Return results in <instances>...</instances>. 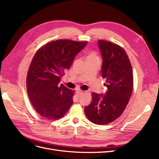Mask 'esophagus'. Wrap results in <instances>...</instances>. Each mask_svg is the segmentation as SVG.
I'll return each instance as SVG.
<instances>
[{
  "label": "esophagus",
  "instance_id": "obj_1",
  "mask_svg": "<svg viewBox=\"0 0 159 159\" xmlns=\"http://www.w3.org/2000/svg\"><path fill=\"white\" fill-rule=\"evenodd\" d=\"M84 93V91H81V90H77L76 91V93L78 94V95H81L82 93Z\"/></svg>",
  "mask_w": 159,
  "mask_h": 159
}]
</instances>
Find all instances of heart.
Wrapping results in <instances>:
<instances>
[{
    "mask_svg": "<svg viewBox=\"0 0 159 159\" xmlns=\"http://www.w3.org/2000/svg\"><path fill=\"white\" fill-rule=\"evenodd\" d=\"M88 57H98V56H97V54H96L95 52H91V54L88 56Z\"/></svg>",
    "mask_w": 159,
    "mask_h": 159,
    "instance_id": "heart-1",
    "label": "heart"
}]
</instances>
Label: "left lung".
Returning <instances> with one entry per match:
<instances>
[{
    "label": "left lung",
    "instance_id": "1",
    "mask_svg": "<svg viewBox=\"0 0 159 159\" xmlns=\"http://www.w3.org/2000/svg\"><path fill=\"white\" fill-rule=\"evenodd\" d=\"M98 42L103 60L101 74L107 90L105 94L91 93L92 101L84 111L90 121L106 125L121 116L127 107L133 89V70L123 48L106 40Z\"/></svg>",
    "mask_w": 159,
    "mask_h": 159
}]
</instances>
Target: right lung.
<instances>
[{
  "instance_id": "1",
  "label": "right lung",
  "mask_w": 159,
  "mask_h": 159,
  "mask_svg": "<svg viewBox=\"0 0 159 159\" xmlns=\"http://www.w3.org/2000/svg\"><path fill=\"white\" fill-rule=\"evenodd\" d=\"M88 42L57 40L47 43L34 56L26 78L28 95L42 117L56 120L64 116L73 104L74 91L59 85L64 71Z\"/></svg>"
}]
</instances>
